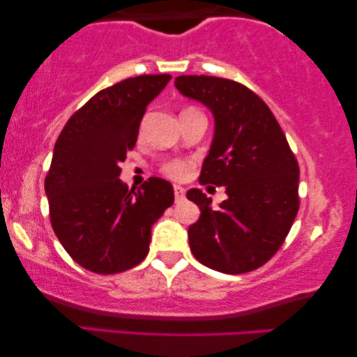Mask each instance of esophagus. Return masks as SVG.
<instances>
[{
  "label": "esophagus",
  "mask_w": 357,
  "mask_h": 357,
  "mask_svg": "<svg viewBox=\"0 0 357 357\" xmlns=\"http://www.w3.org/2000/svg\"><path fill=\"white\" fill-rule=\"evenodd\" d=\"M174 195H175V203H180L185 198V190L180 187V185H175Z\"/></svg>",
  "instance_id": "34e87169"
}]
</instances>
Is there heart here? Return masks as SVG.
I'll list each match as a JSON object with an SVG mask.
<instances>
[{
	"label": "heart",
	"instance_id": "heart-1",
	"mask_svg": "<svg viewBox=\"0 0 357 357\" xmlns=\"http://www.w3.org/2000/svg\"><path fill=\"white\" fill-rule=\"evenodd\" d=\"M190 169H192V164H190L188 160H182V159L169 160V162H165L162 165V172L167 175L169 178H174V180L187 178L190 174Z\"/></svg>",
	"mask_w": 357,
	"mask_h": 357
}]
</instances>
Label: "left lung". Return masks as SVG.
Masks as SVG:
<instances>
[{
  "label": "left lung",
  "instance_id": "obj_1",
  "mask_svg": "<svg viewBox=\"0 0 357 357\" xmlns=\"http://www.w3.org/2000/svg\"><path fill=\"white\" fill-rule=\"evenodd\" d=\"M175 87L213 112L214 138L199 183L224 187L227 199L211 208L202 190L187 192L199 206L188 227L190 250L211 270L242 275L270 260L299 211V164L270 107L241 82L178 76Z\"/></svg>",
  "mask_w": 357,
  "mask_h": 357
}]
</instances>
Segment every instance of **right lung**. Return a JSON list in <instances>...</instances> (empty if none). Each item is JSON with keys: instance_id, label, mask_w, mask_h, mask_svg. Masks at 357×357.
<instances>
[{"instance_id": "add662e5", "label": "right lung", "mask_w": 357, "mask_h": 357, "mask_svg": "<svg viewBox=\"0 0 357 357\" xmlns=\"http://www.w3.org/2000/svg\"><path fill=\"white\" fill-rule=\"evenodd\" d=\"M170 77L143 75L102 89L73 114L55 143L45 177L52 227L73 260L97 275L143 261L151 227L174 203L167 180L151 177L135 192L119 178L146 107Z\"/></svg>"}]
</instances>
